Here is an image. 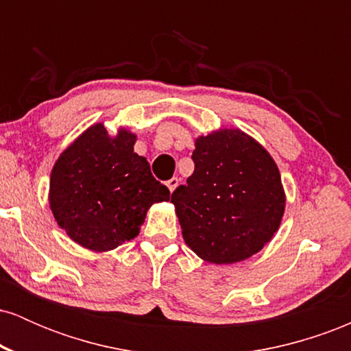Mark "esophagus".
Segmentation results:
<instances>
[{"label": "esophagus", "mask_w": 351, "mask_h": 351, "mask_svg": "<svg viewBox=\"0 0 351 351\" xmlns=\"http://www.w3.org/2000/svg\"><path fill=\"white\" fill-rule=\"evenodd\" d=\"M178 183H180L178 178H171V180L167 181V186H168V189H170V191L173 193V191H175V189H176V186H178Z\"/></svg>", "instance_id": "obj_1"}]
</instances>
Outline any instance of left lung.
Masks as SVG:
<instances>
[{
    "mask_svg": "<svg viewBox=\"0 0 351 351\" xmlns=\"http://www.w3.org/2000/svg\"><path fill=\"white\" fill-rule=\"evenodd\" d=\"M195 171L173 191L183 239L211 264L247 259L280 226L285 193L267 150L237 128L196 138Z\"/></svg>",
    "mask_w": 351,
    "mask_h": 351,
    "instance_id": "left-lung-1",
    "label": "left lung"
}]
</instances>
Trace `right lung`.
I'll return each mask as SVG.
<instances>
[{"instance_id":"add662e5","label":"right lung","mask_w":351,"mask_h":351,"mask_svg":"<svg viewBox=\"0 0 351 351\" xmlns=\"http://www.w3.org/2000/svg\"><path fill=\"white\" fill-rule=\"evenodd\" d=\"M135 140L125 128L110 136L104 123H95L52 168V215L82 247L104 252L132 241L148 208L170 199V189L153 178L147 158L134 152Z\"/></svg>"}]
</instances>
